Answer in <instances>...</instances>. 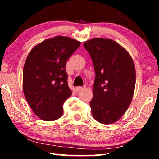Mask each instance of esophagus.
<instances>
[{"label":"esophagus","mask_w":159,"mask_h":159,"mask_svg":"<svg viewBox=\"0 0 159 159\" xmlns=\"http://www.w3.org/2000/svg\"><path fill=\"white\" fill-rule=\"evenodd\" d=\"M84 88V87H77V88H76V91H77V92H80V91L83 90Z\"/></svg>","instance_id":"1"}]
</instances>
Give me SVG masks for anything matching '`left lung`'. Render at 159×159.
Listing matches in <instances>:
<instances>
[{"mask_svg":"<svg viewBox=\"0 0 159 159\" xmlns=\"http://www.w3.org/2000/svg\"><path fill=\"white\" fill-rule=\"evenodd\" d=\"M95 71L92 115L103 125L116 122L129 108L136 82L133 60L126 49L111 39L96 38L84 43Z\"/></svg>","mask_w":159,"mask_h":159,"instance_id":"obj_1","label":"left lung"}]
</instances>
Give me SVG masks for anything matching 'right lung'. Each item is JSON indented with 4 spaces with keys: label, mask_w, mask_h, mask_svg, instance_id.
I'll return each mask as SVG.
<instances>
[{
    "label": "right lung",
    "mask_w": 159,
    "mask_h": 159,
    "mask_svg": "<svg viewBox=\"0 0 159 159\" xmlns=\"http://www.w3.org/2000/svg\"><path fill=\"white\" fill-rule=\"evenodd\" d=\"M81 43L64 36L48 38L28 54L23 69V91L30 108L43 121L63 114V103L71 95L66 63Z\"/></svg>",
    "instance_id": "1"
}]
</instances>
